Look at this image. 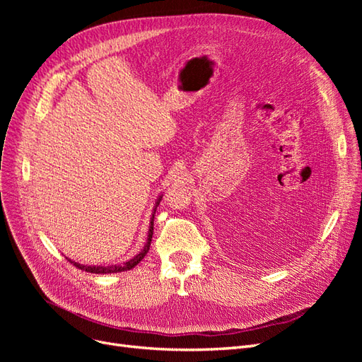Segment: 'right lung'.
<instances>
[{
    "instance_id": "add662e5",
    "label": "right lung",
    "mask_w": 362,
    "mask_h": 362,
    "mask_svg": "<svg viewBox=\"0 0 362 362\" xmlns=\"http://www.w3.org/2000/svg\"><path fill=\"white\" fill-rule=\"evenodd\" d=\"M161 198H163V194H160L158 198H157L156 205H154V210H152V214H151V222H149L146 243H145L144 249H141L139 254L134 255L131 259H128L125 262H120V264H112V266H87V264H80V262H75L71 258H68V259L72 262L75 267H78V269L86 270V272H89V273H100V275H107V273H119V272H125V270L134 269L139 264V262L145 258V255L148 254V250H149V246H151V242H152V234H154V216H156V210H157V206H158Z\"/></svg>"
}]
</instances>
